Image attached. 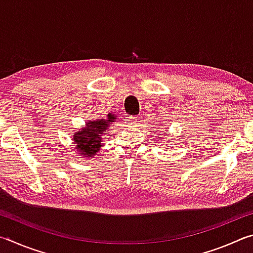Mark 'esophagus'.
<instances>
[{"mask_svg":"<svg viewBox=\"0 0 253 253\" xmlns=\"http://www.w3.org/2000/svg\"><path fill=\"white\" fill-rule=\"evenodd\" d=\"M126 119H127V123L129 124V125H131V124H134V123L136 122L137 117H134V116H129V117H126Z\"/></svg>","mask_w":253,"mask_h":253,"instance_id":"1","label":"esophagus"}]
</instances>
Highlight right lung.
Here are the masks:
<instances>
[{"mask_svg":"<svg viewBox=\"0 0 253 253\" xmlns=\"http://www.w3.org/2000/svg\"><path fill=\"white\" fill-rule=\"evenodd\" d=\"M114 121H116V117L109 113L107 115V119L88 121L85 123V127L75 131L72 140L76 144L78 154L87 158L96 155L102 146V135L106 134L109 124Z\"/></svg>","mask_w":253,"mask_h":253,"instance_id":"1","label":"right lung"}]
</instances>
